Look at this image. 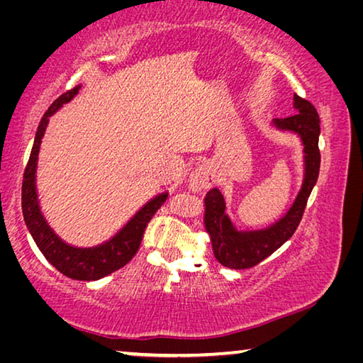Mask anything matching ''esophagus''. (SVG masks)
<instances>
[{"label":"esophagus","mask_w":363,"mask_h":363,"mask_svg":"<svg viewBox=\"0 0 363 363\" xmlns=\"http://www.w3.org/2000/svg\"><path fill=\"white\" fill-rule=\"evenodd\" d=\"M214 184L213 176L208 168H196L192 176L189 179V189H192L194 192H201V190H208Z\"/></svg>","instance_id":"34e87169"}]
</instances>
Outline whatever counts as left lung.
<instances>
[{
	"label": "left lung",
	"mask_w": 363,
	"mask_h": 363,
	"mask_svg": "<svg viewBox=\"0 0 363 363\" xmlns=\"http://www.w3.org/2000/svg\"><path fill=\"white\" fill-rule=\"evenodd\" d=\"M294 107L298 112L286 118H275L274 123L281 130L298 133L304 144L306 176L303 189L294 205L285 218L266 230L238 233L225 214V201L218 189L206 194L205 199V225L213 242L216 259L229 269H251L277 251L296 232L303 219L307 200L314 189L318 171H320V150H318V134L320 120L315 107L309 101L294 94Z\"/></svg>",
	"instance_id": "8db88e82"
}]
</instances>
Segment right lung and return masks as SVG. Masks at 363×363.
I'll return each mask as SVG.
<instances>
[{
    "mask_svg": "<svg viewBox=\"0 0 363 363\" xmlns=\"http://www.w3.org/2000/svg\"><path fill=\"white\" fill-rule=\"evenodd\" d=\"M79 86H75L59 96L52 106L48 108V112L43 115L41 123L36 130L35 143L32 147V153L27 162L26 171H23L22 181V213L26 224L32 233L35 243L46 259L56 267L60 274L73 280H99L106 275L115 272L130 262L140 248V242L144 238V232L149 225L150 219L155 216V213L162 208L167 201L168 195H158L157 199L149 201L130 223L126 224L125 229L112 238V240L101 245L96 248H73L65 245L56 233L49 229L46 220L43 219L38 201H36V190H35V169H36V157H38L41 138L45 134L48 126V120L62 104L69 102L73 96L78 93Z\"/></svg>",
    "mask_w": 363,
    "mask_h": 363,
    "instance_id": "1",
    "label": "right lung"
}]
</instances>
